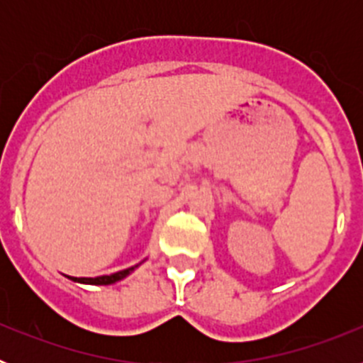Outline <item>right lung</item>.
Masks as SVG:
<instances>
[{
    "mask_svg": "<svg viewBox=\"0 0 363 363\" xmlns=\"http://www.w3.org/2000/svg\"><path fill=\"white\" fill-rule=\"evenodd\" d=\"M138 265H142V264H138ZM138 265H133V267H129V269H123V271L112 272V274H105V277H96V278L67 277V278H70L72 281H78V284H85V285H112V284H116V281H120V280H123V278L129 277L130 272H134V269H136Z\"/></svg>",
    "mask_w": 363,
    "mask_h": 363,
    "instance_id": "1",
    "label": "right lung"
}]
</instances>
